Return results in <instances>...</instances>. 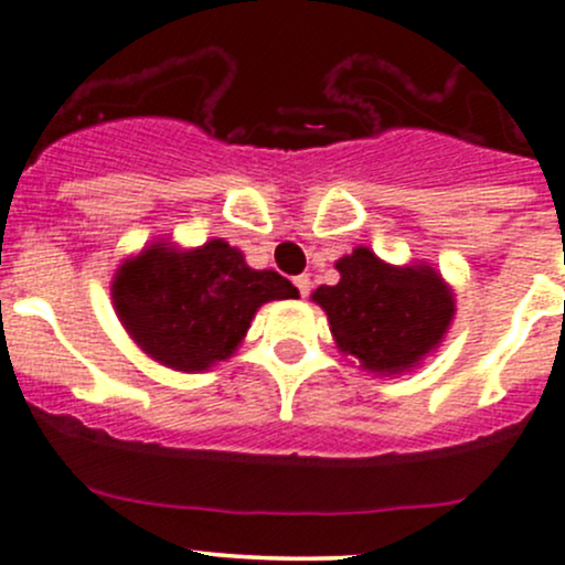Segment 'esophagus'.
Instances as JSON below:
<instances>
[{
	"mask_svg": "<svg viewBox=\"0 0 565 565\" xmlns=\"http://www.w3.org/2000/svg\"><path fill=\"white\" fill-rule=\"evenodd\" d=\"M294 285H296V288H299V294L305 296V299H307V294H310V288H312L310 277H307V275H299V277H296V280H294Z\"/></svg>",
	"mask_w": 565,
	"mask_h": 565,
	"instance_id": "obj_1",
	"label": "esophagus"
}]
</instances>
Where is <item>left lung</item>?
<instances>
[{
  "label": "left lung",
  "instance_id": "obj_1",
  "mask_svg": "<svg viewBox=\"0 0 565 565\" xmlns=\"http://www.w3.org/2000/svg\"><path fill=\"white\" fill-rule=\"evenodd\" d=\"M340 282L321 285L312 301L329 318L342 356L372 375L416 370L449 334L457 301L451 285L429 264L394 266L370 247L334 264Z\"/></svg>",
  "mask_w": 565,
  "mask_h": 565
}]
</instances>
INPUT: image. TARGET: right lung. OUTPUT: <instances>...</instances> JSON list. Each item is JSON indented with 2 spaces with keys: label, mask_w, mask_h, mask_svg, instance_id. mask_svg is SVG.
Instances as JSON below:
<instances>
[{
  "label": "right lung",
  "mask_w": 565,
  "mask_h": 565,
  "mask_svg": "<svg viewBox=\"0 0 565 565\" xmlns=\"http://www.w3.org/2000/svg\"><path fill=\"white\" fill-rule=\"evenodd\" d=\"M275 269H253L225 239H157L119 264L110 299L130 340L162 367L203 372L236 353L266 301L296 299Z\"/></svg>",
  "instance_id": "right-lung-1"
}]
</instances>
